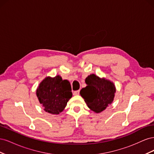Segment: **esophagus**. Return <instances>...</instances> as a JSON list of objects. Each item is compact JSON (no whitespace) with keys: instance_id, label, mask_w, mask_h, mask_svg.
I'll list each match as a JSON object with an SVG mask.
<instances>
[{"instance_id":"34e87169","label":"esophagus","mask_w":154,"mask_h":154,"mask_svg":"<svg viewBox=\"0 0 154 154\" xmlns=\"http://www.w3.org/2000/svg\"><path fill=\"white\" fill-rule=\"evenodd\" d=\"M79 94H80V91H79V90L73 92V95H74V96L79 95Z\"/></svg>"}]
</instances>
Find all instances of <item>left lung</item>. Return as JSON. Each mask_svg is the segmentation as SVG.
Here are the masks:
<instances>
[{
	"label": "left lung",
	"mask_w": 154,
	"mask_h": 154,
	"mask_svg": "<svg viewBox=\"0 0 154 154\" xmlns=\"http://www.w3.org/2000/svg\"><path fill=\"white\" fill-rule=\"evenodd\" d=\"M85 83L87 85L80 93L91 110L100 113L112 103L116 92L113 82L92 74L86 78Z\"/></svg>",
	"instance_id": "1"
}]
</instances>
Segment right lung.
Returning a JSON list of instances; mask_svg holds the SVG:
<instances>
[{"instance_id":"right-lung-1","label":"right lung","mask_w":154,"mask_h":154,"mask_svg":"<svg viewBox=\"0 0 154 154\" xmlns=\"http://www.w3.org/2000/svg\"><path fill=\"white\" fill-rule=\"evenodd\" d=\"M36 96L45 112L57 115L64 110L71 98V86L68 80H63L59 75L48 76L40 82Z\"/></svg>"}]
</instances>
